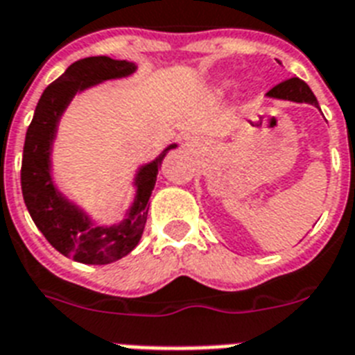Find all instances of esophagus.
<instances>
[{
  "instance_id": "esophagus-1",
  "label": "esophagus",
  "mask_w": 355,
  "mask_h": 355,
  "mask_svg": "<svg viewBox=\"0 0 355 355\" xmlns=\"http://www.w3.org/2000/svg\"><path fill=\"white\" fill-rule=\"evenodd\" d=\"M197 144H199V141H195V139H191V141H188V147L191 150H193V149H197Z\"/></svg>"
}]
</instances>
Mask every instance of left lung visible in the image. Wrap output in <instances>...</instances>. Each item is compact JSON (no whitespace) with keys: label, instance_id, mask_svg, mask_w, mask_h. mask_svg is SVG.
I'll use <instances>...</instances> for the list:
<instances>
[{"label":"left lung","instance_id":"left-lung-1","mask_svg":"<svg viewBox=\"0 0 355 355\" xmlns=\"http://www.w3.org/2000/svg\"><path fill=\"white\" fill-rule=\"evenodd\" d=\"M267 96L278 97V99H289V101L297 103H311L315 107H319L313 92L309 90V86L302 79H298V77H291V79L276 85L272 90L267 92Z\"/></svg>","mask_w":355,"mask_h":355}]
</instances>
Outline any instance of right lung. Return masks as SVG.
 <instances>
[{
	"mask_svg": "<svg viewBox=\"0 0 355 355\" xmlns=\"http://www.w3.org/2000/svg\"><path fill=\"white\" fill-rule=\"evenodd\" d=\"M136 66L110 57H88L77 60L47 86L36 105L24 144L21 158V193L33 221L58 252L80 263L105 265L127 256L144 234L149 197L155 188L164 155L139 171L138 197L128 219L118 227L94 228L75 206L60 197L49 177V149L60 114L79 90L99 80L130 75ZM175 147V145H171Z\"/></svg>",
	"mask_w": 355,
	"mask_h": 355,
	"instance_id": "1",
	"label": "right lung"
}]
</instances>
